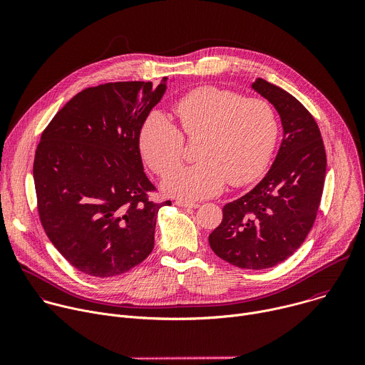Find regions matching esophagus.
Here are the masks:
<instances>
[{
	"label": "esophagus",
	"instance_id": "1",
	"mask_svg": "<svg viewBox=\"0 0 365 365\" xmlns=\"http://www.w3.org/2000/svg\"><path fill=\"white\" fill-rule=\"evenodd\" d=\"M178 206H182V207H193V210H195V207H197L199 205L196 203V202H189V200H182V199H179V200H176L175 202Z\"/></svg>",
	"mask_w": 365,
	"mask_h": 365
}]
</instances>
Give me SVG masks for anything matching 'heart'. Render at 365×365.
Wrapping results in <instances>:
<instances>
[{
	"label": "heart",
	"mask_w": 365,
	"mask_h": 365,
	"mask_svg": "<svg viewBox=\"0 0 365 365\" xmlns=\"http://www.w3.org/2000/svg\"><path fill=\"white\" fill-rule=\"evenodd\" d=\"M185 137H197L196 163L173 172L165 189L183 199L212 196L230 182L242 186L266 170L277 141L273 107L262 98H241L234 91L199 86L175 102ZM138 147L148 168L159 176L182 160L183 135L163 113L154 111L143 123Z\"/></svg>",
	"instance_id": "obj_1"
}]
</instances>
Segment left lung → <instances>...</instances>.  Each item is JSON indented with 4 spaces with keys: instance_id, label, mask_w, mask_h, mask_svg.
Returning <instances> with one entry per match:
<instances>
[{
    "instance_id": "obj_1",
    "label": "left lung",
    "mask_w": 365,
    "mask_h": 365,
    "mask_svg": "<svg viewBox=\"0 0 365 365\" xmlns=\"http://www.w3.org/2000/svg\"><path fill=\"white\" fill-rule=\"evenodd\" d=\"M252 89L277 110L283 140L264 179L224 206L222 222L211 232L210 245L232 266L263 270L289 258L314 227L327 154L315 118L293 95L262 78Z\"/></svg>"
}]
</instances>
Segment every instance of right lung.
<instances>
[{"label":"right lung","mask_w":365,"mask_h":365,"mask_svg":"<svg viewBox=\"0 0 365 365\" xmlns=\"http://www.w3.org/2000/svg\"><path fill=\"white\" fill-rule=\"evenodd\" d=\"M151 82H110L76 93L36 150L33 176L44 232L79 272L113 277L154 247V185L143 170L138 134L166 91Z\"/></svg>","instance_id":"1"}]
</instances>
